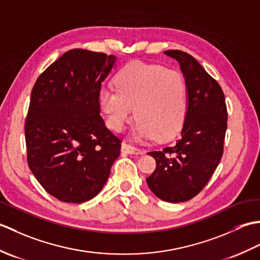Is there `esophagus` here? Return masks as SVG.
<instances>
[{
  "instance_id": "34e87169",
  "label": "esophagus",
  "mask_w": 260,
  "mask_h": 260,
  "mask_svg": "<svg viewBox=\"0 0 260 260\" xmlns=\"http://www.w3.org/2000/svg\"><path fill=\"white\" fill-rule=\"evenodd\" d=\"M121 152L126 153V154H143L144 153V151L143 150H140V148H137L132 144H128V143H126V142H124L123 144H121Z\"/></svg>"
}]
</instances>
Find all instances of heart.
Masks as SVG:
<instances>
[{
  "label": "heart",
  "instance_id": "heart-1",
  "mask_svg": "<svg viewBox=\"0 0 260 260\" xmlns=\"http://www.w3.org/2000/svg\"><path fill=\"white\" fill-rule=\"evenodd\" d=\"M115 88H103L99 104L110 129L120 132L135 108L137 136L167 141L180 131L187 108L186 84L179 71L132 62L115 77Z\"/></svg>",
  "mask_w": 260,
  "mask_h": 260
}]
</instances>
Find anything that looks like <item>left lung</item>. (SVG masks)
<instances>
[{
  "mask_svg": "<svg viewBox=\"0 0 260 260\" xmlns=\"http://www.w3.org/2000/svg\"><path fill=\"white\" fill-rule=\"evenodd\" d=\"M180 63L187 88V109L174 145L148 152L156 169L146 179L151 191L172 203L194 198L207 185L223 154L227 105L221 87L191 54L164 52Z\"/></svg>",
  "mask_w": 260,
  "mask_h": 260,
  "instance_id": "obj_1",
  "label": "left lung"
}]
</instances>
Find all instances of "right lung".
Listing matches in <instances>:
<instances>
[{
  "label": "right lung",
  "mask_w": 260,
  "mask_h": 260,
  "mask_svg": "<svg viewBox=\"0 0 260 260\" xmlns=\"http://www.w3.org/2000/svg\"><path fill=\"white\" fill-rule=\"evenodd\" d=\"M116 58L73 49L38 77L24 135L26 158L43 189L58 200L82 203L102 191L120 139L101 116L102 82Z\"/></svg>",
  "instance_id": "obj_1"
}]
</instances>
